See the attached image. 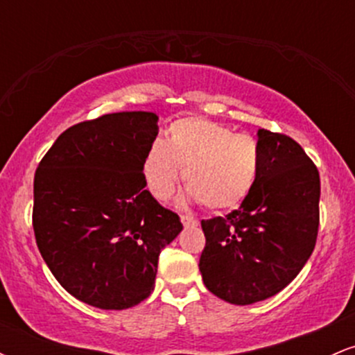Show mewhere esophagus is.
Wrapping results in <instances>:
<instances>
[{
  "instance_id": "34e87169",
  "label": "esophagus",
  "mask_w": 355,
  "mask_h": 355,
  "mask_svg": "<svg viewBox=\"0 0 355 355\" xmlns=\"http://www.w3.org/2000/svg\"><path fill=\"white\" fill-rule=\"evenodd\" d=\"M180 220H182V223L185 227H195V225H198V220L195 218V217H191V215H187V214H183V215H180Z\"/></svg>"
}]
</instances>
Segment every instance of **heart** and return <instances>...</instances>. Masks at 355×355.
Instances as JSON below:
<instances>
[{"mask_svg":"<svg viewBox=\"0 0 355 355\" xmlns=\"http://www.w3.org/2000/svg\"><path fill=\"white\" fill-rule=\"evenodd\" d=\"M182 170L191 198L211 210L234 209L259 178L260 145L209 118H180L170 125L168 140H153L144 158L146 185L158 200L175 193Z\"/></svg>","mask_w":355,"mask_h":355,"instance_id":"1","label":"heart"}]
</instances>
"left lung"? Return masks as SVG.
<instances>
[{
  "label": "left lung",
  "instance_id": "8db88e82",
  "mask_svg": "<svg viewBox=\"0 0 355 355\" xmlns=\"http://www.w3.org/2000/svg\"><path fill=\"white\" fill-rule=\"evenodd\" d=\"M260 170L237 210L202 220V279L230 304L266 300L287 287L313 252L319 232V170L284 133L259 130Z\"/></svg>",
  "mask_w": 355,
  "mask_h": 355
}]
</instances>
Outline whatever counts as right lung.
I'll list each match as a JSON object with an SVG mask.
<instances>
[{
  "label": "right lung",
  "mask_w": 355,
  "mask_h": 355,
  "mask_svg": "<svg viewBox=\"0 0 355 355\" xmlns=\"http://www.w3.org/2000/svg\"><path fill=\"white\" fill-rule=\"evenodd\" d=\"M158 116L121 112L64 130L35 172L33 230L43 260L81 302L123 311L152 294L158 257L183 229L145 190Z\"/></svg>",
  "instance_id": "1"
}]
</instances>
